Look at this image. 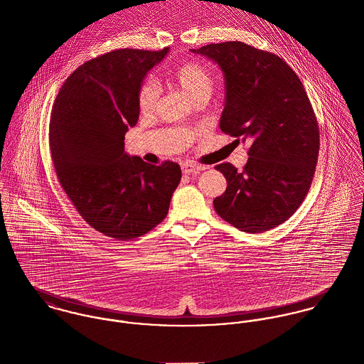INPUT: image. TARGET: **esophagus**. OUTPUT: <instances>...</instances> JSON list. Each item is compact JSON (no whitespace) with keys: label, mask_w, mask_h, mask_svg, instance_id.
I'll return each mask as SVG.
<instances>
[{"label":"esophagus","mask_w":364,"mask_h":364,"mask_svg":"<svg viewBox=\"0 0 364 364\" xmlns=\"http://www.w3.org/2000/svg\"><path fill=\"white\" fill-rule=\"evenodd\" d=\"M205 169H208L206 165H199V164H193V162H183L182 164V172L186 173V175L199 173L200 171H205Z\"/></svg>","instance_id":"esophagus-1"}]
</instances>
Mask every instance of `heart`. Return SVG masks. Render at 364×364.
Masks as SVG:
<instances>
[{"label": "heart", "mask_w": 364, "mask_h": 364, "mask_svg": "<svg viewBox=\"0 0 364 364\" xmlns=\"http://www.w3.org/2000/svg\"><path fill=\"white\" fill-rule=\"evenodd\" d=\"M173 84L189 95L196 105H205L214 90V75L203 63L183 61L172 71ZM161 88L156 80L146 78L137 91V106L143 114L156 110Z\"/></svg>", "instance_id": "obj_1"}]
</instances>
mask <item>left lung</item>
Returning a JSON list of instances; mask_svg holds the SVG:
<instances>
[{
  "label": "left lung",
  "instance_id": "left-lung-1",
  "mask_svg": "<svg viewBox=\"0 0 364 364\" xmlns=\"http://www.w3.org/2000/svg\"><path fill=\"white\" fill-rule=\"evenodd\" d=\"M191 52L214 60L224 73L221 132L250 143L242 171L230 162L215 165L227 189L214 199V210L241 231H267L300 208L315 173L319 127L304 85L277 54L242 42Z\"/></svg>",
  "mask_w": 364,
  "mask_h": 364
}]
</instances>
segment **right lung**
Listing matches in <instances>:
<instances>
[{
    "instance_id": "obj_1",
    "label": "right lung",
    "mask_w": 364,
    "mask_h": 364,
    "mask_svg": "<svg viewBox=\"0 0 364 364\" xmlns=\"http://www.w3.org/2000/svg\"><path fill=\"white\" fill-rule=\"evenodd\" d=\"M119 49L80 65L63 84L50 116L55 175L80 215L106 237L127 241L166 217L181 166L124 153V136L139 120L137 91L168 53Z\"/></svg>"
}]
</instances>
